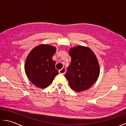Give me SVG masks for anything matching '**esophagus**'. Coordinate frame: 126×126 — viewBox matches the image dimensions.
I'll return each instance as SVG.
<instances>
[{
  "label": "esophagus",
  "mask_w": 126,
  "mask_h": 126,
  "mask_svg": "<svg viewBox=\"0 0 126 126\" xmlns=\"http://www.w3.org/2000/svg\"><path fill=\"white\" fill-rule=\"evenodd\" d=\"M66 71V69L65 68H62L61 70H59V73L60 74H64L65 73Z\"/></svg>",
  "instance_id": "34e87169"
}]
</instances>
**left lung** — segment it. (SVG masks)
<instances>
[{
    "instance_id": "1",
    "label": "left lung",
    "mask_w": 126,
    "mask_h": 126,
    "mask_svg": "<svg viewBox=\"0 0 126 126\" xmlns=\"http://www.w3.org/2000/svg\"><path fill=\"white\" fill-rule=\"evenodd\" d=\"M71 62L65 76L73 90L81 92L89 89L97 81L100 66L95 53L89 47L79 45L70 49Z\"/></svg>"
}]
</instances>
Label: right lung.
Masks as SVG:
<instances>
[{
  "label": "right lung",
  "instance_id": "right-lung-1",
  "mask_svg": "<svg viewBox=\"0 0 126 126\" xmlns=\"http://www.w3.org/2000/svg\"><path fill=\"white\" fill-rule=\"evenodd\" d=\"M56 51V47L43 44L34 47L26 57V75L37 87L47 88L58 74L55 68L56 62L52 60Z\"/></svg>",
  "mask_w": 126,
  "mask_h": 126
}]
</instances>
